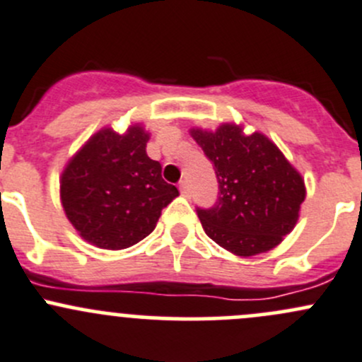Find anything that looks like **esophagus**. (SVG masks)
<instances>
[{"label": "esophagus", "instance_id": "esophagus-1", "mask_svg": "<svg viewBox=\"0 0 362 362\" xmlns=\"http://www.w3.org/2000/svg\"><path fill=\"white\" fill-rule=\"evenodd\" d=\"M178 189H180L182 196H185V198H187L189 192H191V189H189V184H187V182H185V180H182L180 184H178Z\"/></svg>", "mask_w": 362, "mask_h": 362}]
</instances>
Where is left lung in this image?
<instances>
[{
  "label": "left lung",
  "mask_w": 362,
  "mask_h": 362,
  "mask_svg": "<svg viewBox=\"0 0 362 362\" xmlns=\"http://www.w3.org/2000/svg\"><path fill=\"white\" fill-rule=\"evenodd\" d=\"M214 164L217 202L196 208L208 236L236 255L261 254L279 245L298 221L305 182L264 134L245 136L235 124L215 133L192 129Z\"/></svg>",
  "instance_id": "1"
}]
</instances>
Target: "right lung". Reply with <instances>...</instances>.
Instances as JSON below:
<instances>
[{"instance_id": "obj_1", "label": "right lung", "mask_w": 362, "mask_h": 362, "mask_svg": "<svg viewBox=\"0 0 362 362\" xmlns=\"http://www.w3.org/2000/svg\"><path fill=\"white\" fill-rule=\"evenodd\" d=\"M148 134L133 126L126 134H94L64 170L61 202L83 240L120 250L154 231L160 211L178 196L163 180L159 160L145 152Z\"/></svg>"}]
</instances>
